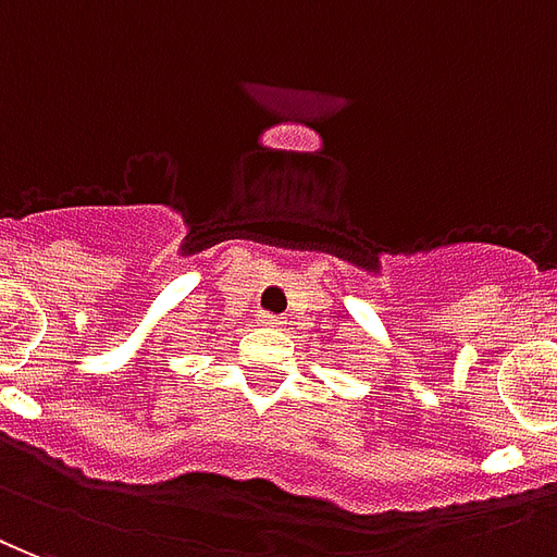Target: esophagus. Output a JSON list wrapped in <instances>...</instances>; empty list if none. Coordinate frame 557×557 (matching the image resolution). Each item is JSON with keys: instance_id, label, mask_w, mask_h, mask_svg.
<instances>
[{"instance_id": "obj_1", "label": "esophagus", "mask_w": 557, "mask_h": 557, "mask_svg": "<svg viewBox=\"0 0 557 557\" xmlns=\"http://www.w3.org/2000/svg\"><path fill=\"white\" fill-rule=\"evenodd\" d=\"M258 323H261V326H282L284 323V318H278V314H267V311H263L261 318H258Z\"/></svg>"}]
</instances>
